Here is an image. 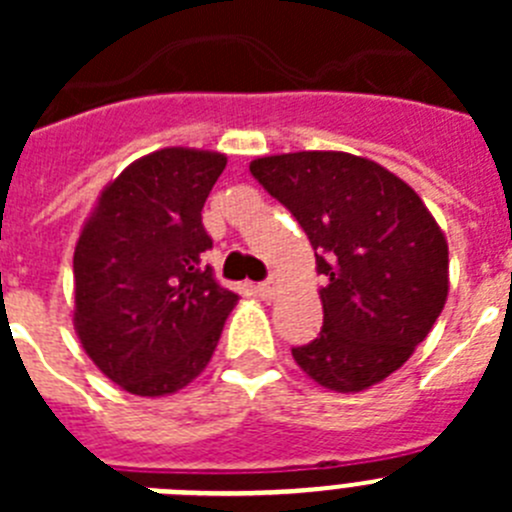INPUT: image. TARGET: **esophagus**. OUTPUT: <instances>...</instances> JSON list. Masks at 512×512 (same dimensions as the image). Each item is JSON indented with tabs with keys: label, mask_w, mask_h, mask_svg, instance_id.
<instances>
[{
	"label": "esophagus",
	"mask_w": 512,
	"mask_h": 512,
	"mask_svg": "<svg viewBox=\"0 0 512 512\" xmlns=\"http://www.w3.org/2000/svg\"><path fill=\"white\" fill-rule=\"evenodd\" d=\"M256 292H259L261 300H274V295H277V279L271 277L266 279V282H261L259 287H256Z\"/></svg>",
	"instance_id": "esophagus-1"
}]
</instances>
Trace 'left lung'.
I'll return each instance as SVG.
<instances>
[{
	"instance_id": "1",
	"label": "left lung",
	"mask_w": 512,
	"mask_h": 512,
	"mask_svg": "<svg viewBox=\"0 0 512 512\" xmlns=\"http://www.w3.org/2000/svg\"><path fill=\"white\" fill-rule=\"evenodd\" d=\"M315 248L323 328L292 348L330 392H364L397 372L449 297V246L413 187L377 161L300 151L251 161Z\"/></svg>"
}]
</instances>
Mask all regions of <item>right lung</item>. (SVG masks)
<instances>
[{
	"label": "right lung",
	"instance_id": "right-lung-1",
	"mask_svg": "<svg viewBox=\"0 0 512 512\" xmlns=\"http://www.w3.org/2000/svg\"><path fill=\"white\" fill-rule=\"evenodd\" d=\"M228 158L161 148L99 194L74 251V328L99 372L130 395L184 390L212 359L238 295L202 253L207 194Z\"/></svg>",
	"mask_w": 512,
	"mask_h": 512
}]
</instances>
